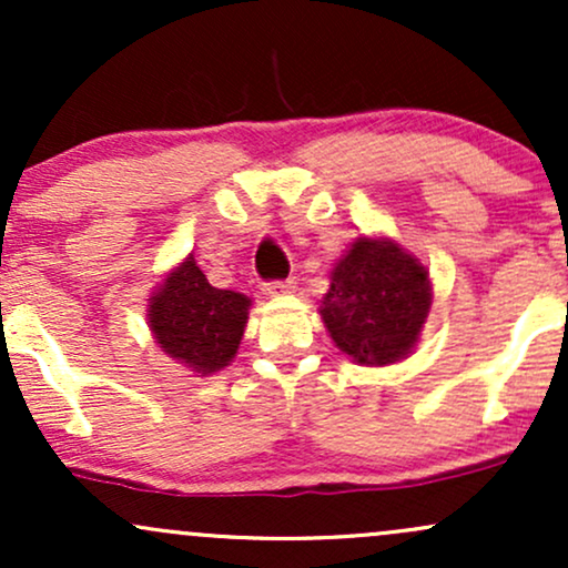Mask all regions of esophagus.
<instances>
[{
	"mask_svg": "<svg viewBox=\"0 0 568 568\" xmlns=\"http://www.w3.org/2000/svg\"><path fill=\"white\" fill-rule=\"evenodd\" d=\"M293 291H296V283H293V280H280V283H266L264 285V293L270 298L288 296V293H293Z\"/></svg>",
	"mask_w": 568,
	"mask_h": 568,
	"instance_id": "obj_1",
	"label": "esophagus"
}]
</instances>
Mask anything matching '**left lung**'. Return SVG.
Instances as JSON below:
<instances>
[{
    "label": "left lung",
    "mask_w": 568,
    "mask_h": 568,
    "mask_svg": "<svg viewBox=\"0 0 568 568\" xmlns=\"http://www.w3.org/2000/svg\"><path fill=\"white\" fill-rule=\"evenodd\" d=\"M328 280L317 312L338 352L368 368L406 361L433 306L427 266L393 237L361 234Z\"/></svg>",
    "instance_id": "left-lung-1"
}]
</instances>
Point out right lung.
<instances>
[{
    "label": "right lung",
    "instance_id": "right-lung-1",
    "mask_svg": "<svg viewBox=\"0 0 568 568\" xmlns=\"http://www.w3.org/2000/svg\"><path fill=\"white\" fill-rule=\"evenodd\" d=\"M251 306L245 293L213 288L189 253L152 291L146 323L154 344L171 361L211 376L237 355Z\"/></svg>",
    "mask_w": 568,
    "mask_h": 568
}]
</instances>
